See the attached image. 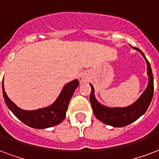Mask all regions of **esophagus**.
Returning a JSON list of instances; mask_svg holds the SVG:
<instances>
[{
    "label": "esophagus",
    "mask_w": 159,
    "mask_h": 159,
    "mask_svg": "<svg viewBox=\"0 0 159 159\" xmlns=\"http://www.w3.org/2000/svg\"><path fill=\"white\" fill-rule=\"evenodd\" d=\"M88 79H89V76L86 73H81L79 76V80L80 82H85V81L88 80Z\"/></svg>",
    "instance_id": "34e87169"
}]
</instances>
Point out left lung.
Segmentation results:
<instances>
[{"label": "left lung", "instance_id": "1", "mask_svg": "<svg viewBox=\"0 0 159 159\" xmlns=\"http://www.w3.org/2000/svg\"><path fill=\"white\" fill-rule=\"evenodd\" d=\"M135 49L139 51L146 60L148 75L149 79L147 89L136 102L129 107H124V108H109V107H104L96 101L94 95V88L92 84H90L91 93L89 95V101L91 104L95 117L102 121L103 123L110 126L122 127L129 125L136 120H138L141 116H143L146 112L152 101V95H153V76H152V69L144 53L139 48H135Z\"/></svg>", "mask_w": 159, "mask_h": 159}]
</instances>
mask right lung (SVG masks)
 <instances>
[{"label":"right lung","mask_w":159,"mask_h":159,"mask_svg":"<svg viewBox=\"0 0 159 159\" xmlns=\"http://www.w3.org/2000/svg\"><path fill=\"white\" fill-rule=\"evenodd\" d=\"M79 84L80 82L78 80H75L68 83L52 106L35 111H25L16 107L7 96L3 84L2 91L7 106L19 120L30 127L36 129H43L56 126L64 120L70 99Z\"/></svg>","instance_id":"obj_1"}]
</instances>
